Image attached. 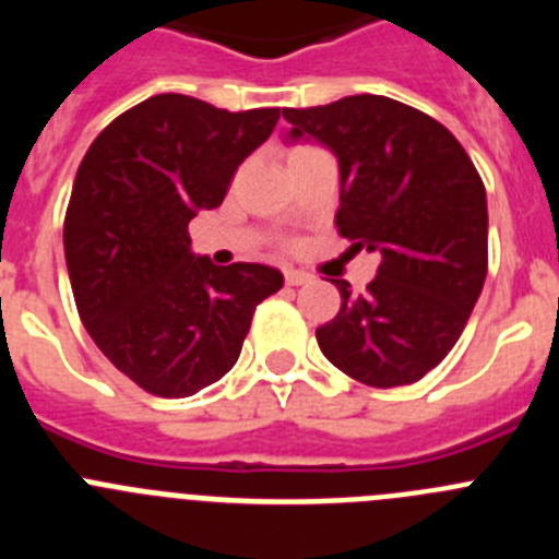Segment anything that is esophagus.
Here are the masks:
<instances>
[{"label": "esophagus", "mask_w": 559, "mask_h": 559, "mask_svg": "<svg viewBox=\"0 0 559 559\" xmlns=\"http://www.w3.org/2000/svg\"><path fill=\"white\" fill-rule=\"evenodd\" d=\"M313 276L308 271H296V269H285V285H305L310 283Z\"/></svg>", "instance_id": "34e87169"}]
</instances>
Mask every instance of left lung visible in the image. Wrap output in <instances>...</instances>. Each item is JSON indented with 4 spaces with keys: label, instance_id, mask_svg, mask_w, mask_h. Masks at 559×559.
<instances>
[{
    "label": "left lung",
    "instance_id": "1",
    "mask_svg": "<svg viewBox=\"0 0 559 559\" xmlns=\"http://www.w3.org/2000/svg\"><path fill=\"white\" fill-rule=\"evenodd\" d=\"M290 136L338 156L335 229L378 251V276L316 330L324 358L374 389L417 383L453 349L487 276V192L442 122L380 95L283 108Z\"/></svg>",
    "mask_w": 559,
    "mask_h": 559
}]
</instances>
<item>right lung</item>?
Returning <instances> with one entry per match:
<instances>
[{"mask_svg": "<svg viewBox=\"0 0 559 559\" xmlns=\"http://www.w3.org/2000/svg\"><path fill=\"white\" fill-rule=\"evenodd\" d=\"M276 120L280 108L153 95L108 122L78 167L63 218L78 316L147 394L190 397L224 378L257 305L283 288L269 265L195 260L187 231L224 204L237 165Z\"/></svg>", "mask_w": 559, "mask_h": 559, "instance_id": "add662e5", "label": "right lung"}]
</instances>
